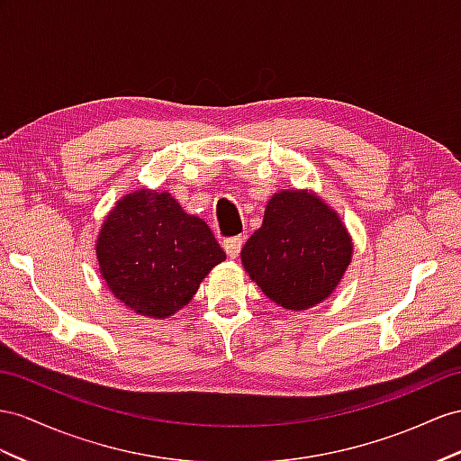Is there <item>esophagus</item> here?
<instances>
[{
  "mask_svg": "<svg viewBox=\"0 0 461 461\" xmlns=\"http://www.w3.org/2000/svg\"><path fill=\"white\" fill-rule=\"evenodd\" d=\"M241 247H243V238H241V235H235V238H228L226 241H223V249H226L228 257H231V258H235V257L240 255Z\"/></svg>",
  "mask_w": 461,
  "mask_h": 461,
  "instance_id": "34e87169",
  "label": "esophagus"
}]
</instances>
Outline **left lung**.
Here are the masks:
<instances>
[{"instance_id": "obj_1", "label": "left lung", "mask_w": 461, "mask_h": 461, "mask_svg": "<svg viewBox=\"0 0 461 461\" xmlns=\"http://www.w3.org/2000/svg\"><path fill=\"white\" fill-rule=\"evenodd\" d=\"M352 258V240L337 212L310 191H280L263 226L241 249L255 285L286 310H308L331 296Z\"/></svg>"}]
</instances>
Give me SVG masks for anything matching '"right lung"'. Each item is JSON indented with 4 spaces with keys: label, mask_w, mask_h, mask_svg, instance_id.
Listing matches in <instances>:
<instances>
[{
    "label": "right lung",
    "mask_w": 461,
    "mask_h": 461,
    "mask_svg": "<svg viewBox=\"0 0 461 461\" xmlns=\"http://www.w3.org/2000/svg\"><path fill=\"white\" fill-rule=\"evenodd\" d=\"M95 249L114 298L156 320L179 312L210 270L226 261L204 220L186 214L169 193L149 188L118 200Z\"/></svg>",
    "instance_id": "add662e5"
}]
</instances>
